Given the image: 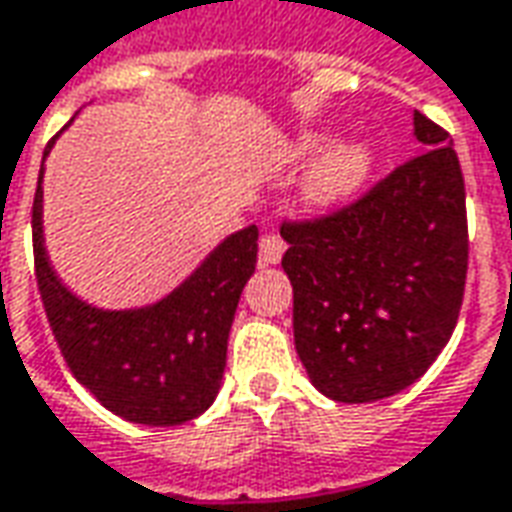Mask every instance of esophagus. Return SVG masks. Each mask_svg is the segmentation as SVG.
Returning <instances> with one entry per match:
<instances>
[{
    "mask_svg": "<svg viewBox=\"0 0 512 512\" xmlns=\"http://www.w3.org/2000/svg\"><path fill=\"white\" fill-rule=\"evenodd\" d=\"M285 255V241L280 235H266L260 238V266H274Z\"/></svg>",
    "mask_w": 512,
    "mask_h": 512,
    "instance_id": "esophagus-1",
    "label": "esophagus"
}]
</instances>
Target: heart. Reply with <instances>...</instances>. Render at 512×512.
Returning <instances> with one entry per match:
<instances>
[{"label": "heart", "mask_w": 512, "mask_h": 512, "mask_svg": "<svg viewBox=\"0 0 512 512\" xmlns=\"http://www.w3.org/2000/svg\"><path fill=\"white\" fill-rule=\"evenodd\" d=\"M319 148V137H308L300 145V154ZM373 151L364 142H344L330 148L305 179V201L316 210H328L353 198L370 179Z\"/></svg>", "instance_id": "b5f03b06"}]
</instances>
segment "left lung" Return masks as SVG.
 I'll return each mask as SVG.
<instances>
[{
	"label": "left lung",
	"mask_w": 512,
	"mask_h": 512,
	"mask_svg": "<svg viewBox=\"0 0 512 512\" xmlns=\"http://www.w3.org/2000/svg\"><path fill=\"white\" fill-rule=\"evenodd\" d=\"M423 154L311 221H283L294 344L308 378L339 403L415 384L446 347L465 294V182L448 131L415 111Z\"/></svg>",
	"instance_id": "1"
}]
</instances>
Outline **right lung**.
Masks as SVG:
<instances>
[{
	"label": "right lung",
	"instance_id": "right-lung-1",
	"mask_svg": "<svg viewBox=\"0 0 512 512\" xmlns=\"http://www.w3.org/2000/svg\"><path fill=\"white\" fill-rule=\"evenodd\" d=\"M41 179L44 168L33 201L36 280L72 375L109 412L142 426H179L210 409L227 367L235 308L257 263L255 224L218 243L165 300L103 311L78 300L52 271L41 229Z\"/></svg>",
	"mask_w": 512,
	"mask_h": 512
}]
</instances>
